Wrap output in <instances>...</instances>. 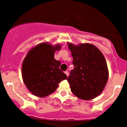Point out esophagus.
I'll use <instances>...</instances> for the list:
<instances>
[{"label": "esophagus", "instance_id": "obj_1", "mask_svg": "<svg viewBox=\"0 0 127 127\" xmlns=\"http://www.w3.org/2000/svg\"><path fill=\"white\" fill-rule=\"evenodd\" d=\"M64 73H65L66 74V76H68V72L67 71H65V72H64Z\"/></svg>", "mask_w": 127, "mask_h": 127}]
</instances>
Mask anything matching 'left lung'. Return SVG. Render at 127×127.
<instances>
[{
  "instance_id": "8db88e82",
  "label": "left lung",
  "mask_w": 127,
  "mask_h": 127,
  "mask_svg": "<svg viewBox=\"0 0 127 127\" xmlns=\"http://www.w3.org/2000/svg\"><path fill=\"white\" fill-rule=\"evenodd\" d=\"M67 44L73 59L74 69L67 80L71 92L81 99L95 98L103 91L109 78L103 54L91 44Z\"/></svg>"
}]
</instances>
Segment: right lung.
<instances>
[{"label":"right lung","mask_w":127,"mask_h":127,"mask_svg":"<svg viewBox=\"0 0 127 127\" xmlns=\"http://www.w3.org/2000/svg\"><path fill=\"white\" fill-rule=\"evenodd\" d=\"M60 44L52 46L41 43L32 48L22 64L21 73L24 83L29 91L37 97H43L54 92L59 83L67 76L59 68L61 62L54 59Z\"/></svg>","instance_id":"right-lung-1"}]
</instances>
